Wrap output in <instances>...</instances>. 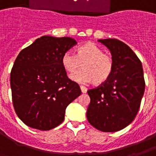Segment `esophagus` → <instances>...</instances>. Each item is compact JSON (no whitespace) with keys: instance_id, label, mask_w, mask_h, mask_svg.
I'll use <instances>...</instances> for the list:
<instances>
[{"instance_id":"obj_1","label":"esophagus","mask_w":156,"mask_h":156,"mask_svg":"<svg viewBox=\"0 0 156 156\" xmlns=\"http://www.w3.org/2000/svg\"><path fill=\"white\" fill-rule=\"evenodd\" d=\"M80 88H81V91L83 94H85V93H87V91H88V88H86L85 86H83V85L80 86Z\"/></svg>"}]
</instances>
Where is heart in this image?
I'll return each mask as SVG.
<instances>
[{
  "label": "heart",
  "instance_id": "heart-1",
  "mask_svg": "<svg viewBox=\"0 0 156 156\" xmlns=\"http://www.w3.org/2000/svg\"><path fill=\"white\" fill-rule=\"evenodd\" d=\"M62 64L68 73H73L81 67L83 70L71 76L75 82H93L96 85L105 83L111 77L115 62L110 55L105 54L104 50L93 42L81 45L76 54L66 51L62 57Z\"/></svg>",
  "mask_w": 156,
  "mask_h": 156
}]
</instances>
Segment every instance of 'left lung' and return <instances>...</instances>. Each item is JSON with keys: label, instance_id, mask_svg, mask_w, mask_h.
Returning a JSON list of instances; mask_svg holds the SVG:
<instances>
[{"label": "left lung", "instance_id": "obj_1", "mask_svg": "<svg viewBox=\"0 0 156 156\" xmlns=\"http://www.w3.org/2000/svg\"><path fill=\"white\" fill-rule=\"evenodd\" d=\"M111 52L115 67L105 83L89 89L87 109L89 124L103 132H116L136 117L144 95V73L140 60L131 48L118 39H100Z\"/></svg>", "mask_w": 156, "mask_h": 156}]
</instances>
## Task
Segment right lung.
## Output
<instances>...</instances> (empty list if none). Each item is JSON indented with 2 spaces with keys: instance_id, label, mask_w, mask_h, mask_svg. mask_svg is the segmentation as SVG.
<instances>
[{
  "instance_id": "1",
  "label": "right lung",
  "mask_w": 156,
  "mask_h": 156,
  "mask_svg": "<svg viewBox=\"0 0 156 156\" xmlns=\"http://www.w3.org/2000/svg\"><path fill=\"white\" fill-rule=\"evenodd\" d=\"M76 44L71 37L43 36L16 58L11 72L12 103L29 127L44 131L58 126L67 106L81 94L62 64L63 53Z\"/></svg>"
}]
</instances>
